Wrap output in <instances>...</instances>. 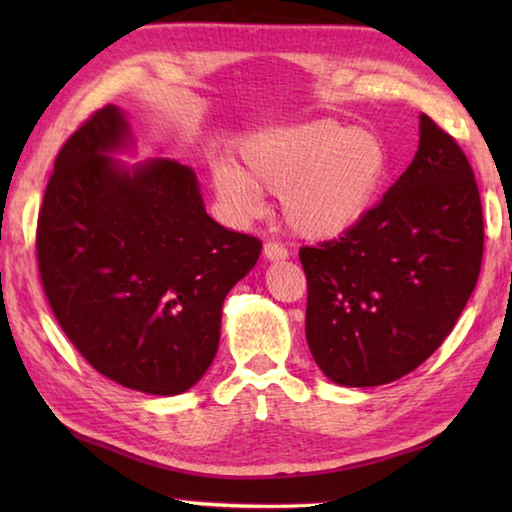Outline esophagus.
<instances>
[{
	"label": "esophagus",
	"instance_id": "1",
	"mask_svg": "<svg viewBox=\"0 0 512 512\" xmlns=\"http://www.w3.org/2000/svg\"><path fill=\"white\" fill-rule=\"evenodd\" d=\"M264 257L271 259V262H282V259L289 257V250L284 248L282 244H277V241H266V244H264Z\"/></svg>",
	"mask_w": 512,
	"mask_h": 512
}]
</instances>
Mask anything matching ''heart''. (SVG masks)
<instances>
[{"label":"heart","instance_id":"b5f03b06","mask_svg":"<svg viewBox=\"0 0 512 512\" xmlns=\"http://www.w3.org/2000/svg\"><path fill=\"white\" fill-rule=\"evenodd\" d=\"M249 169L230 158L212 167L216 194L237 214L262 210L264 192L282 196L289 228L305 239H332L354 228L391 173V151L377 131L334 119L268 128L241 146Z\"/></svg>","mask_w":512,"mask_h":512}]
</instances>
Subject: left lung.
Wrapping results in <instances>:
<instances>
[{
  "label": "left lung",
  "mask_w": 512,
  "mask_h": 512,
  "mask_svg": "<svg viewBox=\"0 0 512 512\" xmlns=\"http://www.w3.org/2000/svg\"><path fill=\"white\" fill-rule=\"evenodd\" d=\"M483 212L461 146L420 117V146L384 198L339 239L302 246L307 343L341 386H381L427 361L481 273Z\"/></svg>",
  "instance_id": "obj_1"
}]
</instances>
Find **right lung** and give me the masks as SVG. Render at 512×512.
Wrapping results in <instances>:
<instances>
[{
	"mask_svg": "<svg viewBox=\"0 0 512 512\" xmlns=\"http://www.w3.org/2000/svg\"><path fill=\"white\" fill-rule=\"evenodd\" d=\"M124 112H94L60 149L38 214L49 307L90 366L117 384L178 395L219 348L221 307L262 241L207 216L196 173L169 158L133 169Z\"/></svg>",
	"mask_w": 512,
	"mask_h": 512,
	"instance_id": "1",
	"label": "right lung"
}]
</instances>
